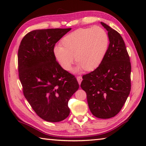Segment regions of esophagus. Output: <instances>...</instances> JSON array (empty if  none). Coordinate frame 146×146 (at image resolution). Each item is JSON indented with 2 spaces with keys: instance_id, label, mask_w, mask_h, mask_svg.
Returning <instances> with one entry per match:
<instances>
[{
  "instance_id": "esophagus-1",
  "label": "esophagus",
  "mask_w": 146,
  "mask_h": 146,
  "mask_svg": "<svg viewBox=\"0 0 146 146\" xmlns=\"http://www.w3.org/2000/svg\"><path fill=\"white\" fill-rule=\"evenodd\" d=\"M76 80H77V81H78V83H79V85H80L81 84V82H82V77L81 76H77L76 77Z\"/></svg>"
}]
</instances>
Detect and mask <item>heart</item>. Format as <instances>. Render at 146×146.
<instances>
[{"label":"heart","instance_id":"1","mask_svg":"<svg viewBox=\"0 0 146 146\" xmlns=\"http://www.w3.org/2000/svg\"><path fill=\"white\" fill-rule=\"evenodd\" d=\"M109 39L106 31L98 26L80 28L62 38L61 46H55L56 60L66 71L71 69L73 57L77 70L94 71L100 66L107 53Z\"/></svg>","mask_w":146,"mask_h":146}]
</instances>
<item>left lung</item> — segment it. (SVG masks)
<instances>
[{"label":"left lung","mask_w":146,"mask_h":146,"mask_svg":"<svg viewBox=\"0 0 146 146\" xmlns=\"http://www.w3.org/2000/svg\"><path fill=\"white\" fill-rule=\"evenodd\" d=\"M109 46L97 69L83 76L81 88L86 94L88 107L99 119L113 117L122 109L131 89V64L123 39L106 24Z\"/></svg>","instance_id":"obj_1"}]
</instances>
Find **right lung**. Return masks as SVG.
I'll use <instances>...</instances> for the list:
<instances>
[{
	"label": "right lung",
	"mask_w": 146,
	"mask_h": 146,
	"mask_svg": "<svg viewBox=\"0 0 146 146\" xmlns=\"http://www.w3.org/2000/svg\"><path fill=\"white\" fill-rule=\"evenodd\" d=\"M71 29L32 31L19 48V77L24 95L36 113L48 122L68 117V101L79 88L75 76L61 68L53 52L56 43Z\"/></svg>",
	"instance_id": "add662e5"
}]
</instances>
